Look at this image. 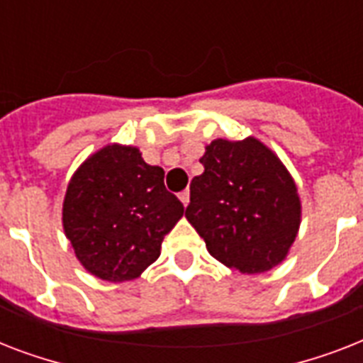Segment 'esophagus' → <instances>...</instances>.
<instances>
[{
  "instance_id": "34e87169",
  "label": "esophagus",
  "mask_w": 363,
  "mask_h": 363,
  "mask_svg": "<svg viewBox=\"0 0 363 363\" xmlns=\"http://www.w3.org/2000/svg\"><path fill=\"white\" fill-rule=\"evenodd\" d=\"M179 199H181L182 205L186 207V205L190 203V192H188V190H184V192H181V194H179Z\"/></svg>"
}]
</instances>
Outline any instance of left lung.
<instances>
[{"label":"left lung","instance_id":"left-lung-1","mask_svg":"<svg viewBox=\"0 0 363 363\" xmlns=\"http://www.w3.org/2000/svg\"><path fill=\"white\" fill-rule=\"evenodd\" d=\"M190 182L186 220L213 258L258 275L286 259L301 224V199L286 165L267 145L215 139Z\"/></svg>","mask_w":363,"mask_h":363}]
</instances>
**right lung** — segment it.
I'll return each mask as SVG.
<instances>
[{
    "mask_svg": "<svg viewBox=\"0 0 363 363\" xmlns=\"http://www.w3.org/2000/svg\"><path fill=\"white\" fill-rule=\"evenodd\" d=\"M184 207L164 186V169L141 150L109 143L71 177L62 224L77 259L101 281H133L154 264Z\"/></svg>",
    "mask_w": 363,
    "mask_h": 363,
    "instance_id": "add662e5",
    "label": "right lung"
}]
</instances>
